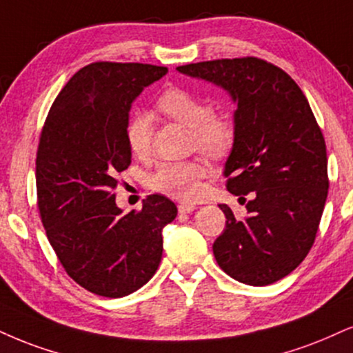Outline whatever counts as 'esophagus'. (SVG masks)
Here are the masks:
<instances>
[{"label": "esophagus", "mask_w": 353, "mask_h": 353, "mask_svg": "<svg viewBox=\"0 0 353 353\" xmlns=\"http://www.w3.org/2000/svg\"><path fill=\"white\" fill-rule=\"evenodd\" d=\"M196 210V206L191 203H180L178 204V212H181V214H188V212H193Z\"/></svg>", "instance_id": "1"}]
</instances>
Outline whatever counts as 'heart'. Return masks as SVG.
<instances>
[{
    "instance_id": "heart-1",
    "label": "heart",
    "mask_w": 353,
    "mask_h": 353,
    "mask_svg": "<svg viewBox=\"0 0 353 353\" xmlns=\"http://www.w3.org/2000/svg\"><path fill=\"white\" fill-rule=\"evenodd\" d=\"M157 108L170 119L191 129V147L201 154L219 159L230 150L237 128L234 117L223 111H212L206 98L183 88H168L157 99ZM154 121L147 112H136L125 124V142L136 157L150 150ZM208 168L199 162H165L149 175L150 190L180 201H191L199 193V180Z\"/></svg>"
}]
</instances>
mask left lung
Listing matches in <instances>:
<instances>
[{
	"instance_id": "obj_1",
	"label": "left lung",
	"mask_w": 353,
	"mask_h": 353,
	"mask_svg": "<svg viewBox=\"0 0 353 353\" xmlns=\"http://www.w3.org/2000/svg\"><path fill=\"white\" fill-rule=\"evenodd\" d=\"M176 70L228 90L237 103L224 176L230 193L254 198L243 219L219 204L228 221L212 252L234 280L272 285L306 259L319 228L329 190L319 124L296 81L262 59L210 60Z\"/></svg>"
}]
</instances>
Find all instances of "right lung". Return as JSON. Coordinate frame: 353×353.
<instances>
[{
    "instance_id": "1",
    "label": "right lung",
    "mask_w": 353,
    "mask_h": 353,
    "mask_svg": "<svg viewBox=\"0 0 353 353\" xmlns=\"http://www.w3.org/2000/svg\"><path fill=\"white\" fill-rule=\"evenodd\" d=\"M167 72L149 63L86 65L43 123L36 159L42 224L68 276L98 296H128L154 276L162 230L176 217V206L162 194L121 214L114 194L117 173L132 157L125 142L130 106Z\"/></svg>"
}]
</instances>
